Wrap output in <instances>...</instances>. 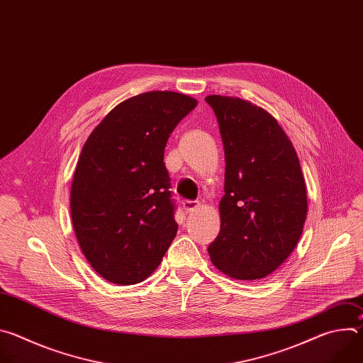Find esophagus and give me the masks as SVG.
<instances>
[{
    "label": "esophagus",
    "instance_id": "obj_1",
    "mask_svg": "<svg viewBox=\"0 0 363 363\" xmlns=\"http://www.w3.org/2000/svg\"><path fill=\"white\" fill-rule=\"evenodd\" d=\"M198 206H199V203L195 202V201H184L182 202V210H184L185 214L194 213L195 210H198Z\"/></svg>",
    "mask_w": 363,
    "mask_h": 363
}]
</instances>
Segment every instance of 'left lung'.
I'll return each mask as SVG.
<instances>
[{
    "instance_id": "obj_1",
    "label": "left lung",
    "mask_w": 363,
    "mask_h": 363,
    "mask_svg": "<svg viewBox=\"0 0 363 363\" xmlns=\"http://www.w3.org/2000/svg\"><path fill=\"white\" fill-rule=\"evenodd\" d=\"M225 155L221 230L210 244L214 266L237 280H260L296 248L307 216L297 153L277 121L240 97L211 94Z\"/></svg>"
}]
</instances>
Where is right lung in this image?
Wrapping results in <instances>:
<instances>
[{"label":"right lung","instance_id":"obj_1","mask_svg":"<svg viewBox=\"0 0 363 363\" xmlns=\"http://www.w3.org/2000/svg\"><path fill=\"white\" fill-rule=\"evenodd\" d=\"M196 103L177 91L140 93L113 108L83 145L72 221L87 262L111 283L147 279L177 235L164 150Z\"/></svg>","mask_w":363,"mask_h":363}]
</instances>
